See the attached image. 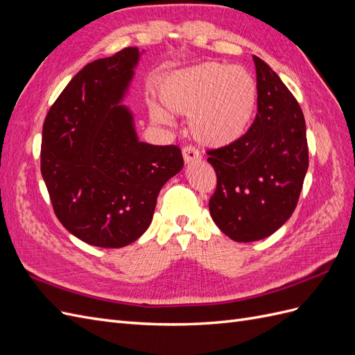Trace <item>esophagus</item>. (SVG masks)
I'll return each mask as SVG.
<instances>
[{
    "mask_svg": "<svg viewBox=\"0 0 355 355\" xmlns=\"http://www.w3.org/2000/svg\"><path fill=\"white\" fill-rule=\"evenodd\" d=\"M182 153H184V159H185L187 164L194 163V161L201 159L200 151H198L197 148H194V146H185L184 151H182Z\"/></svg>",
    "mask_w": 355,
    "mask_h": 355,
    "instance_id": "34e87169",
    "label": "esophagus"
}]
</instances>
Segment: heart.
Wrapping results in <instances>:
<instances>
[{"instance_id": "heart-1", "label": "heart", "mask_w": 355, "mask_h": 355, "mask_svg": "<svg viewBox=\"0 0 355 355\" xmlns=\"http://www.w3.org/2000/svg\"><path fill=\"white\" fill-rule=\"evenodd\" d=\"M159 101L176 115H191L189 128L198 142L220 148L245 135L257 106V84L250 72L219 62L171 72L159 83ZM153 120L166 114L151 110Z\"/></svg>"}]
</instances>
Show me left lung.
I'll use <instances>...</instances> for the list:
<instances>
[{"label":"left lung","instance_id":"8db88e82","mask_svg":"<svg viewBox=\"0 0 355 355\" xmlns=\"http://www.w3.org/2000/svg\"><path fill=\"white\" fill-rule=\"evenodd\" d=\"M253 60V124L237 142L207 151L218 178L210 214L239 243L262 240L292 216L308 170L304 112L280 77L262 59Z\"/></svg>","mask_w":355,"mask_h":355}]
</instances>
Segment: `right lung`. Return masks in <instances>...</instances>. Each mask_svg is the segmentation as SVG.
I'll use <instances>...</instances> for the list:
<instances>
[{"instance_id": "right-lung-1", "label": "right lung", "mask_w": 355, "mask_h": 355, "mask_svg": "<svg viewBox=\"0 0 355 355\" xmlns=\"http://www.w3.org/2000/svg\"><path fill=\"white\" fill-rule=\"evenodd\" d=\"M141 53L127 47L85 65L50 108L41 142V175L58 219L81 241L118 249L153 220L157 197L184 167L176 145L137 139L120 105Z\"/></svg>"}]
</instances>
